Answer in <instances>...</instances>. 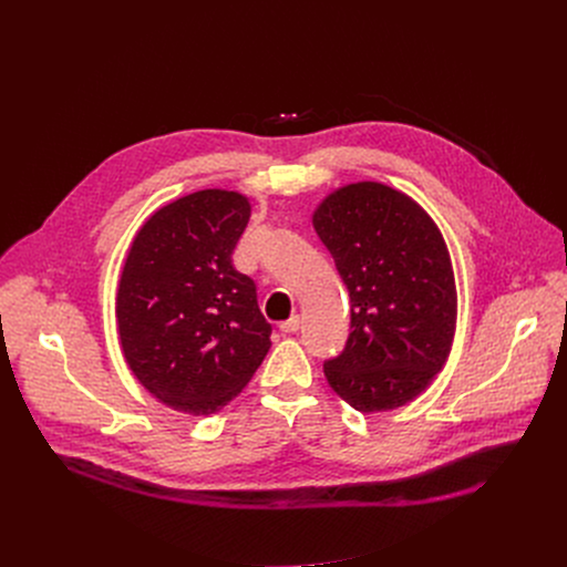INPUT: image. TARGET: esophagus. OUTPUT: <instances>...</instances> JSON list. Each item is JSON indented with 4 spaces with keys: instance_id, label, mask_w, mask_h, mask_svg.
<instances>
[{
    "instance_id": "esophagus-1",
    "label": "esophagus",
    "mask_w": 567,
    "mask_h": 567,
    "mask_svg": "<svg viewBox=\"0 0 567 567\" xmlns=\"http://www.w3.org/2000/svg\"><path fill=\"white\" fill-rule=\"evenodd\" d=\"M298 328H300V318L298 316H291L289 320L280 322V332H285V334H293V332H298Z\"/></svg>"
}]
</instances>
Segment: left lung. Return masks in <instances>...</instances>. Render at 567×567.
<instances>
[{
  "label": "left lung",
  "instance_id": "left-lung-1",
  "mask_svg": "<svg viewBox=\"0 0 567 567\" xmlns=\"http://www.w3.org/2000/svg\"><path fill=\"white\" fill-rule=\"evenodd\" d=\"M311 224L352 307L346 350L322 365L330 388L361 413L406 406L444 368L455 337L457 291L437 224L379 182L330 193Z\"/></svg>",
  "mask_w": 567,
  "mask_h": 567
}]
</instances>
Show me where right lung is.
<instances>
[{
    "instance_id": "1",
    "label": "right lung",
    "mask_w": 567,
    "mask_h": 567,
    "mask_svg": "<svg viewBox=\"0 0 567 567\" xmlns=\"http://www.w3.org/2000/svg\"><path fill=\"white\" fill-rule=\"evenodd\" d=\"M249 217L245 195L197 190L154 210L127 251L116 293L123 357L173 411H221L271 348L256 282L230 260Z\"/></svg>"
}]
</instances>
